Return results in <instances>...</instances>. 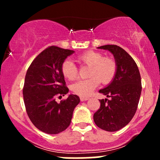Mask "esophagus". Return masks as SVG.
Instances as JSON below:
<instances>
[{
  "instance_id": "34e87169",
  "label": "esophagus",
  "mask_w": 160,
  "mask_h": 160,
  "mask_svg": "<svg viewBox=\"0 0 160 160\" xmlns=\"http://www.w3.org/2000/svg\"><path fill=\"white\" fill-rule=\"evenodd\" d=\"M89 100V98H84V97H80V101L81 102H84V101Z\"/></svg>"
}]
</instances>
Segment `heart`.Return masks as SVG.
<instances>
[{
  "label": "heart",
  "instance_id": "1",
  "mask_svg": "<svg viewBox=\"0 0 160 160\" xmlns=\"http://www.w3.org/2000/svg\"><path fill=\"white\" fill-rule=\"evenodd\" d=\"M80 64L90 66L87 80H78L73 83L71 89L74 94L80 97L89 96L99 85L100 81L107 84L113 80L117 71V65L113 58L103 57L101 52L96 51H86L77 58ZM62 72L64 77L69 80H74L78 77V69L71 60L64 61L62 65Z\"/></svg>",
  "mask_w": 160,
  "mask_h": 160
}]
</instances>
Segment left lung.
<instances>
[{"label":"left lung","instance_id":"1","mask_svg":"<svg viewBox=\"0 0 160 160\" xmlns=\"http://www.w3.org/2000/svg\"><path fill=\"white\" fill-rule=\"evenodd\" d=\"M98 49L108 50L114 57L117 71L112 81L99 90L108 98L100 100V108L94 113L96 126L108 132L126 126L136 112L141 92L138 68L128 52L117 45H104Z\"/></svg>","mask_w":160,"mask_h":160}]
</instances>
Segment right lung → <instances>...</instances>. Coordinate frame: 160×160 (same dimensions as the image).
Returning a JSON list of instances; mask_svg holds the SVG:
<instances>
[{
    "mask_svg": "<svg viewBox=\"0 0 160 160\" xmlns=\"http://www.w3.org/2000/svg\"><path fill=\"white\" fill-rule=\"evenodd\" d=\"M74 50L49 47L34 58L28 69L23 98L29 119L38 129L51 135L58 134L69 126L75 107L80 103L76 95H69L59 103L57 95H65V86L62 65Z\"/></svg>",
    "mask_w": 160,
    "mask_h": 160,
    "instance_id": "right-lung-1",
    "label": "right lung"
}]
</instances>
